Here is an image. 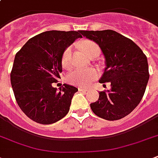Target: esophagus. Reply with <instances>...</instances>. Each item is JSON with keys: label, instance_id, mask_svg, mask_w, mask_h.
<instances>
[{"label": "esophagus", "instance_id": "obj_1", "mask_svg": "<svg viewBox=\"0 0 158 158\" xmlns=\"http://www.w3.org/2000/svg\"><path fill=\"white\" fill-rule=\"evenodd\" d=\"M79 91H81V92H86V91H88V89H84V88H79Z\"/></svg>", "mask_w": 158, "mask_h": 158}]
</instances>
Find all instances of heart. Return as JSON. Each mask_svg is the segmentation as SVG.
Here are the masks:
<instances>
[{
	"label": "heart",
	"instance_id": "b5f03b06",
	"mask_svg": "<svg viewBox=\"0 0 158 158\" xmlns=\"http://www.w3.org/2000/svg\"><path fill=\"white\" fill-rule=\"evenodd\" d=\"M83 50L90 57L95 56L100 54L99 46L93 41L84 40L79 43ZM72 46H69L64 50L61 57L62 66L65 69H69L71 66ZM97 70L94 68L90 69H76L69 74L68 80L69 83L78 86H87L96 77Z\"/></svg>",
	"mask_w": 158,
	"mask_h": 158
}]
</instances>
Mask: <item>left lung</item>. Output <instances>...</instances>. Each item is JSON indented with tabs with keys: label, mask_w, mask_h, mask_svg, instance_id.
Here are the masks:
<instances>
[{
	"label": "left lung",
	"mask_w": 158,
	"mask_h": 158,
	"mask_svg": "<svg viewBox=\"0 0 158 158\" xmlns=\"http://www.w3.org/2000/svg\"><path fill=\"white\" fill-rule=\"evenodd\" d=\"M105 57L106 68L99 82L110 83V89L99 93L98 100L90 104L95 115L116 120L129 115L142 100L149 73L147 56L130 38L113 30L84 31Z\"/></svg>",
	"instance_id": "left-lung-1"
}]
</instances>
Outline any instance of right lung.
I'll list each match as a JSON object with an SVG mask.
<instances>
[{
	"label": "right lung",
	"mask_w": 158,
	"mask_h": 158,
	"mask_svg": "<svg viewBox=\"0 0 158 158\" xmlns=\"http://www.w3.org/2000/svg\"><path fill=\"white\" fill-rule=\"evenodd\" d=\"M80 31H47L30 38L16 53L11 86L19 106L33 121L53 124L69 112L78 89L64 84L57 91L52 84L60 78L63 52L82 38Z\"/></svg>",
	"instance_id": "obj_1"
}]
</instances>
